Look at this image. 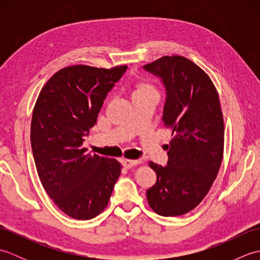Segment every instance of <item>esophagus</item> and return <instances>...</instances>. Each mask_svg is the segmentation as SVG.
I'll list each match as a JSON object with an SVG mask.
<instances>
[{"mask_svg": "<svg viewBox=\"0 0 260 260\" xmlns=\"http://www.w3.org/2000/svg\"><path fill=\"white\" fill-rule=\"evenodd\" d=\"M140 163H141L140 159H124L123 161V165L127 169L133 168V167H135V165L140 164Z\"/></svg>", "mask_w": 260, "mask_h": 260, "instance_id": "obj_1", "label": "esophagus"}]
</instances>
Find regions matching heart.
<instances>
[{
	"instance_id": "b5f03b06",
	"label": "heart",
	"mask_w": 260,
	"mask_h": 260,
	"mask_svg": "<svg viewBox=\"0 0 260 260\" xmlns=\"http://www.w3.org/2000/svg\"><path fill=\"white\" fill-rule=\"evenodd\" d=\"M148 89H153L152 86H151V85H148V84H144V82H143V84H140V85H139V87H137L136 91H141V90H148Z\"/></svg>"
}]
</instances>
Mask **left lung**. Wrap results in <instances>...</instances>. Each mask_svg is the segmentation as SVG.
<instances>
[{
    "label": "left lung",
    "mask_w": 260,
    "mask_h": 260,
    "mask_svg": "<svg viewBox=\"0 0 260 260\" xmlns=\"http://www.w3.org/2000/svg\"><path fill=\"white\" fill-rule=\"evenodd\" d=\"M143 69L165 88L162 120L172 131L165 167L153 162L156 182L146 191L150 207L164 217L194 209L207 196L222 161L224 127L211 79L191 60L165 56Z\"/></svg>",
    "instance_id": "1"
}]
</instances>
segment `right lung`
I'll use <instances>...</instances> for the list:
<instances>
[{
    "mask_svg": "<svg viewBox=\"0 0 260 260\" xmlns=\"http://www.w3.org/2000/svg\"><path fill=\"white\" fill-rule=\"evenodd\" d=\"M127 70L77 64L47 81L31 120V147L48 196L69 217L89 220L108 204L121 165L87 154L85 136L97 123L107 93Z\"/></svg>",
    "mask_w": 260,
    "mask_h": 260,
    "instance_id": "add662e5",
    "label": "right lung"
}]
</instances>
